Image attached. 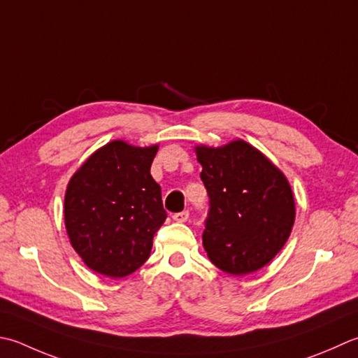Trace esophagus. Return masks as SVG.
<instances>
[{
	"label": "esophagus",
	"instance_id": "1",
	"mask_svg": "<svg viewBox=\"0 0 358 358\" xmlns=\"http://www.w3.org/2000/svg\"><path fill=\"white\" fill-rule=\"evenodd\" d=\"M172 219H173L175 222L183 223V222H186V220L189 219V211H181V213L173 214V215H172Z\"/></svg>",
	"mask_w": 358,
	"mask_h": 358
}]
</instances>
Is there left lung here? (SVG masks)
<instances>
[{"mask_svg": "<svg viewBox=\"0 0 358 358\" xmlns=\"http://www.w3.org/2000/svg\"><path fill=\"white\" fill-rule=\"evenodd\" d=\"M209 195L203 247L217 268L233 276L265 267L282 250L295 223L285 175L243 139L195 147Z\"/></svg>", "mask_w": 358, "mask_h": 358, "instance_id": "obj_1", "label": "left lung"}]
</instances>
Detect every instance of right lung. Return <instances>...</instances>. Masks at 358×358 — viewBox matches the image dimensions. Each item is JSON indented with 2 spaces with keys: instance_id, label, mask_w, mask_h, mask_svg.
Returning a JSON list of instances; mask_svg holds the SVG:
<instances>
[{
  "instance_id": "obj_1",
  "label": "right lung",
  "mask_w": 358,
  "mask_h": 358,
  "mask_svg": "<svg viewBox=\"0 0 358 358\" xmlns=\"http://www.w3.org/2000/svg\"><path fill=\"white\" fill-rule=\"evenodd\" d=\"M158 144L115 139L97 149L69 180L65 228L90 270L124 278L149 259L153 234L166 220L161 187L150 175Z\"/></svg>"
}]
</instances>
